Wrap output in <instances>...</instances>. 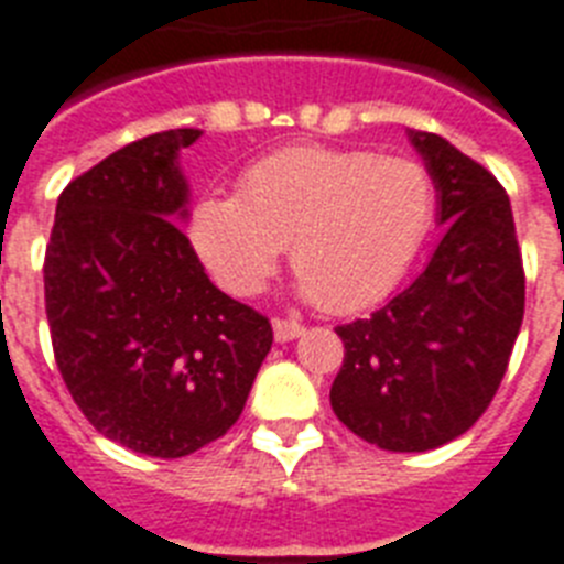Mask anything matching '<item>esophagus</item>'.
<instances>
[{"label":"esophagus","mask_w":564,"mask_h":564,"mask_svg":"<svg viewBox=\"0 0 564 564\" xmlns=\"http://www.w3.org/2000/svg\"><path fill=\"white\" fill-rule=\"evenodd\" d=\"M305 334V325L296 323V319H273V337L276 343H291V339L302 337Z\"/></svg>","instance_id":"esophagus-1"}]
</instances>
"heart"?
<instances>
[{
    "label": "heart",
    "instance_id": "obj_1",
    "mask_svg": "<svg viewBox=\"0 0 564 564\" xmlns=\"http://www.w3.org/2000/svg\"><path fill=\"white\" fill-rule=\"evenodd\" d=\"M435 218V184L412 158L293 143L241 172L239 195L189 209V245L232 296L262 291L291 241L296 293L351 314L392 291Z\"/></svg>",
    "mask_w": 564,
    "mask_h": 564
}]
</instances>
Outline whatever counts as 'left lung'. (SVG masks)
I'll use <instances>...</instances> for the list:
<instances>
[{
  "mask_svg": "<svg viewBox=\"0 0 564 564\" xmlns=\"http://www.w3.org/2000/svg\"><path fill=\"white\" fill-rule=\"evenodd\" d=\"M438 193L444 239L421 276L369 319L339 325L332 409L362 441L426 453L490 406L524 316V271L501 184L460 149L409 129Z\"/></svg>",
  "mask_w": 564,
  "mask_h": 564,
  "instance_id": "8db88e82",
  "label": "left lung"
}]
</instances>
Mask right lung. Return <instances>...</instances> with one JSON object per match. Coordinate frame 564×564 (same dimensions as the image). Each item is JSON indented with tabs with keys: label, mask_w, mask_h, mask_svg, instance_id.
Returning <instances> with one entry per match:
<instances>
[{
	"label": "right lung",
	"mask_w": 564,
	"mask_h": 564,
	"mask_svg": "<svg viewBox=\"0 0 564 564\" xmlns=\"http://www.w3.org/2000/svg\"><path fill=\"white\" fill-rule=\"evenodd\" d=\"M170 129L118 149L63 189L45 250V314L74 403L100 435L184 458L239 421L273 328L218 291L187 232L181 149Z\"/></svg>",
	"instance_id": "right-lung-1"
}]
</instances>
